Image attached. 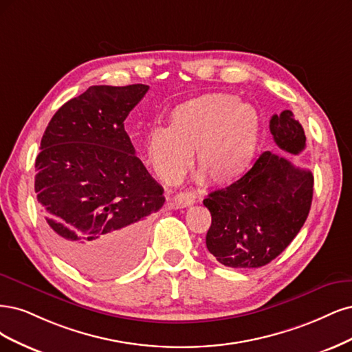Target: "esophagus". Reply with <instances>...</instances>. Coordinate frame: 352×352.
I'll return each instance as SVG.
<instances>
[{
    "label": "esophagus",
    "instance_id": "esophagus-1",
    "mask_svg": "<svg viewBox=\"0 0 352 352\" xmlns=\"http://www.w3.org/2000/svg\"><path fill=\"white\" fill-rule=\"evenodd\" d=\"M174 206L175 208H187V206H191L195 205V196L192 195H188V192H178V195L174 196Z\"/></svg>",
    "mask_w": 352,
    "mask_h": 352
}]
</instances>
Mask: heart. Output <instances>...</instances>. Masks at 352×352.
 Returning <instances> with one entry per match:
<instances>
[{"mask_svg": "<svg viewBox=\"0 0 352 352\" xmlns=\"http://www.w3.org/2000/svg\"><path fill=\"white\" fill-rule=\"evenodd\" d=\"M262 120L231 94H209L177 105L168 127L156 129L146 156L162 181L174 184L191 165L210 186H230L247 174L258 151Z\"/></svg>", "mask_w": 352, "mask_h": 352, "instance_id": "obj_1", "label": "heart"}]
</instances>
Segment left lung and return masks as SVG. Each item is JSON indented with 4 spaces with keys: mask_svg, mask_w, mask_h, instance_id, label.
I'll return each mask as SVG.
<instances>
[{
    "mask_svg": "<svg viewBox=\"0 0 352 352\" xmlns=\"http://www.w3.org/2000/svg\"><path fill=\"white\" fill-rule=\"evenodd\" d=\"M269 129L279 149L292 155L304 151L305 134L291 111L272 117ZM313 183L309 169L263 152L244 177L203 200L212 214L208 250L228 267L267 265L291 244L307 219Z\"/></svg>",
    "mask_w": 352,
    "mask_h": 352,
    "instance_id": "obj_1",
    "label": "left lung"
}]
</instances>
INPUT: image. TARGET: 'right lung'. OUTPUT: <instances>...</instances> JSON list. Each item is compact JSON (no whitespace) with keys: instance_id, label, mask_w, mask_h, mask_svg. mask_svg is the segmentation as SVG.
<instances>
[{"instance_id":"1","label":"right lung","mask_w":352,"mask_h":352,"mask_svg":"<svg viewBox=\"0 0 352 352\" xmlns=\"http://www.w3.org/2000/svg\"><path fill=\"white\" fill-rule=\"evenodd\" d=\"M149 86H90L55 112L36 156L35 191L54 250L95 278L142 257L164 188L135 156L124 120Z\"/></svg>"}]
</instances>
